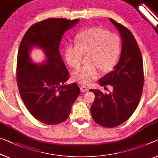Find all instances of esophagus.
Returning a JSON list of instances; mask_svg holds the SVG:
<instances>
[{"label":"esophagus","mask_w":158,"mask_h":158,"mask_svg":"<svg viewBox=\"0 0 158 158\" xmlns=\"http://www.w3.org/2000/svg\"><path fill=\"white\" fill-rule=\"evenodd\" d=\"M81 89L82 92H87V91H88V88H87V87L84 86V85H81Z\"/></svg>","instance_id":"esophagus-1"}]
</instances>
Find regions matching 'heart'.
Masks as SVG:
<instances>
[{
  "mask_svg": "<svg viewBox=\"0 0 158 158\" xmlns=\"http://www.w3.org/2000/svg\"><path fill=\"white\" fill-rule=\"evenodd\" d=\"M77 44H70L65 51V59L70 66L77 69L83 54H89V65H84L73 73L74 81L89 85L99 76V69L109 71L116 65L121 52V40L115 33L105 29L92 27L76 36Z\"/></svg>",
  "mask_w": 158,
  "mask_h": 158,
  "instance_id": "heart-1",
  "label": "heart"
}]
</instances>
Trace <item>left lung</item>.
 Listing matches in <instances>:
<instances>
[{"label":"left lung","instance_id":"obj_1","mask_svg":"<svg viewBox=\"0 0 158 158\" xmlns=\"http://www.w3.org/2000/svg\"><path fill=\"white\" fill-rule=\"evenodd\" d=\"M119 31L122 48L119 60L114 70L99 81L101 86L110 85L112 92L103 94L90 89L95 96L91 106L93 118L105 128H114L125 122L134 112L141 97L144 82L143 64L140 50L129 30L110 18Z\"/></svg>","mask_w":158,"mask_h":158}]
</instances>
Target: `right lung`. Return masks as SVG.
<instances>
[{"label": "right lung", "instance_id": "1", "mask_svg": "<svg viewBox=\"0 0 158 158\" xmlns=\"http://www.w3.org/2000/svg\"><path fill=\"white\" fill-rule=\"evenodd\" d=\"M48 18L31 25L22 40L17 60V83L21 98L36 119L47 125L62 123L69 118L81 89L77 83L65 85L69 73L59 48L65 31L78 22ZM45 51L47 59L33 64L28 53L33 46Z\"/></svg>", "mask_w": 158, "mask_h": 158}]
</instances>
